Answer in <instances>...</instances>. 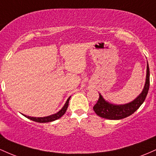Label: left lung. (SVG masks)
Wrapping results in <instances>:
<instances>
[{
    "instance_id": "1",
    "label": "left lung",
    "mask_w": 156,
    "mask_h": 156,
    "mask_svg": "<svg viewBox=\"0 0 156 156\" xmlns=\"http://www.w3.org/2000/svg\"><path fill=\"white\" fill-rule=\"evenodd\" d=\"M150 87V69L149 65H147L146 81L144 89L139 96L130 103L123 105H115L109 103L100 94L99 99L93 107L97 115L107 119H121L133 114L141 105L144 103Z\"/></svg>"
}]
</instances>
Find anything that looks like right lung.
I'll list each match as a JSON object with an SVG mask.
<instances>
[{
    "instance_id": "add662e5",
    "label": "right lung",
    "mask_w": 156,
    "mask_h": 156,
    "mask_svg": "<svg viewBox=\"0 0 156 156\" xmlns=\"http://www.w3.org/2000/svg\"><path fill=\"white\" fill-rule=\"evenodd\" d=\"M70 98L71 97H69V98H68L67 101H66L65 104H64V105L63 106V108L61 109L59 112L55 113L54 114H52V115L48 116V117H28V116L24 115V114H23V115H24L26 117L28 118V119H31L32 121L37 122H39V123L49 122L55 121L56 120V119H59L60 117H62V116L65 114L66 111H67V109L68 105H69V99H70Z\"/></svg>"
}]
</instances>
